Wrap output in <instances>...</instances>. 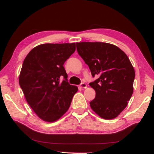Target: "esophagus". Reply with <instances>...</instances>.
Masks as SVG:
<instances>
[{
	"label": "esophagus",
	"instance_id": "obj_1",
	"mask_svg": "<svg viewBox=\"0 0 154 154\" xmlns=\"http://www.w3.org/2000/svg\"><path fill=\"white\" fill-rule=\"evenodd\" d=\"M80 86V87L82 88H87V85H86V83H82Z\"/></svg>",
	"mask_w": 154,
	"mask_h": 154
}]
</instances>
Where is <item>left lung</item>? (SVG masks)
I'll return each instance as SVG.
<instances>
[{"instance_id": "obj_1", "label": "left lung", "mask_w": 154, "mask_h": 154, "mask_svg": "<svg viewBox=\"0 0 154 154\" xmlns=\"http://www.w3.org/2000/svg\"><path fill=\"white\" fill-rule=\"evenodd\" d=\"M76 48L92 77H98L89 83L96 91L91 109L103 119L116 118L133 93L135 71L129 58L117 46L108 43L80 42Z\"/></svg>"}]
</instances>
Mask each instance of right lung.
<instances>
[{
	"mask_svg": "<svg viewBox=\"0 0 154 154\" xmlns=\"http://www.w3.org/2000/svg\"><path fill=\"white\" fill-rule=\"evenodd\" d=\"M75 50V43L42 44L32 49L23 62L20 86L27 103L45 122H53L61 118L78 91L76 86L67 82L63 67Z\"/></svg>",
	"mask_w": 154,
	"mask_h": 154,
	"instance_id": "right-lung-1",
	"label": "right lung"
}]
</instances>
